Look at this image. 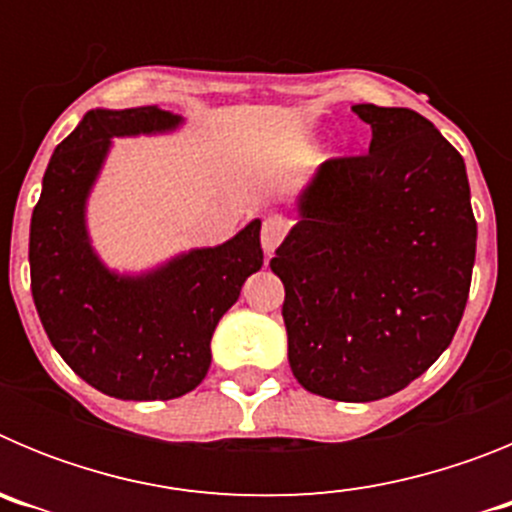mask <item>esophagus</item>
Returning <instances> with one entry per match:
<instances>
[{"label":"esophagus","instance_id":"esophagus-1","mask_svg":"<svg viewBox=\"0 0 512 512\" xmlns=\"http://www.w3.org/2000/svg\"><path fill=\"white\" fill-rule=\"evenodd\" d=\"M289 233V223L282 215H271L266 217L264 225H261V246H264L266 256L277 251L279 243L284 241V235Z\"/></svg>","mask_w":512,"mask_h":512}]
</instances>
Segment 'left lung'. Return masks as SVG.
Returning a JSON list of instances; mask_svg holds the SVG:
<instances>
[{
    "mask_svg": "<svg viewBox=\"0 0 512 512\" xmlns=\"http://www.w3.org/2000/svg\"><path fill=\"white\" fill-rule=\"evenodd\" d=\"M369 153L320 166L271 271L289 366L307 392L372 402L446 351L472 284L477 220L464 158L408 107L354 104Z\"/></svg>",
    "mask_w": 512,
    "mask_h": 512,
    "instance_id": "8db88e82",
    "label": "left lung"
}]
</instances>
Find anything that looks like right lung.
Wrapping results in <instances>:
<instances>
[{
	"mask_svg": "<svg viewBox=\"0 0 512 512\" xmlns=\"http://www.w3.org/2000/svg\"><path fill=\"white\" fill-rule=\"evenodd\" d=\"M179 122L158 107L87 112L56 146L30 220V287L45 333L84 382L120 400L192 392L210 369L215 325L264 266L261 220L223 246L189 251L143 277H117L94 256L84 202L110 138Z\"/></svg>",
	"mask_w": 512,
	"mask_h": 512,
	"instance_id": "1",
	"label": "right lung"
}]
</instances>
